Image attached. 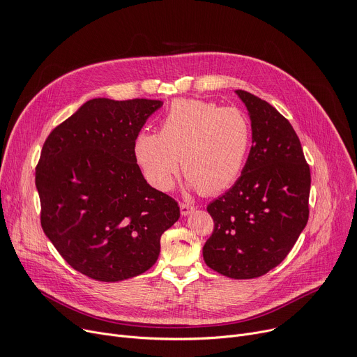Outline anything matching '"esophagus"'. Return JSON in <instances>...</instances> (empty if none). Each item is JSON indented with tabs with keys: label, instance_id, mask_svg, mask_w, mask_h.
Instances as JSON below:
<instances>
[{
	"label": "esophagus",
	"instance_id": "1",
	"mask_svg": "<svg viewBox=\"0 0 357 357\" xmlns=\"http://www.w3.org/2000/svg\"><path fill=\"white\" fill-rule=\"evenodd\" d=\"M181 215L182 216H188L189 213H192L193 211H195V206L193 205H189V204H181Z\"/></svg>",
	"mask_w": 357,
	"mask_h": 357
}]
</instances>
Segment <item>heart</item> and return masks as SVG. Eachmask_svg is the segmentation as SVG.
I'll use <instances>...</instances> for the list:
<instances>
[{"instance_id":"obj_1","label":"heart","mask_w":357,"mask_h":357,"mask_svg":"<svg viewBox=\"0 0 357 357\" xmlns=\"http://www.w3.org/2000/svg\"><path fill=\"white\" fill-rule=\"evenodd\" d=\"M250 145L252 123L243 111L176 100L160 119L158 134L137 137L135 156L155 189L167 192L174 186L181 159L186 186L212 195L239 178Z\"/></svg>"}]
</instances>
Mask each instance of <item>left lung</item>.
Returning <instances> with one entry per match:
<instances>
[{
  "label": "left lung",
  "mask_w": 357,
  "mask_h": 357,
  "mask_svg": "<svg viewBox=\"0 0 357 357\" xmlns=\"http://www.w3.org/2000/svg\"><path fill=\"white\" fill-rule=\"evenodd\" d=\"M252 123V148L235 185L208 205L215 228L205 264L232 279H253L278 266L309 218L310 171L289 121L266 101L235 91Z\"/></svg>",
  "instance_id": "left-lung-1"
}]
</instances>
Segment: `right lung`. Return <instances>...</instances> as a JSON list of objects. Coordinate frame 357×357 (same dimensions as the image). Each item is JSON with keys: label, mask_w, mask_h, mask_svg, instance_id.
<instances>
[{"label": "right lung", "mask_w": 357, "mask_h": 357, "mask_svg": "<svg viewBox=\"0 0 357 357\" xmlns=\"http://www.w3.org/2000/svg\"><path fill=\"white\" fill-rule=\"evenodd\" d=\"M158 100L86 101L48 135L36 171L41 226L79 273L119 282L152 268L178 204L152 188L135 139Z\"/></svg>", "instance_id": "right-lung-1"}]
</instances>
